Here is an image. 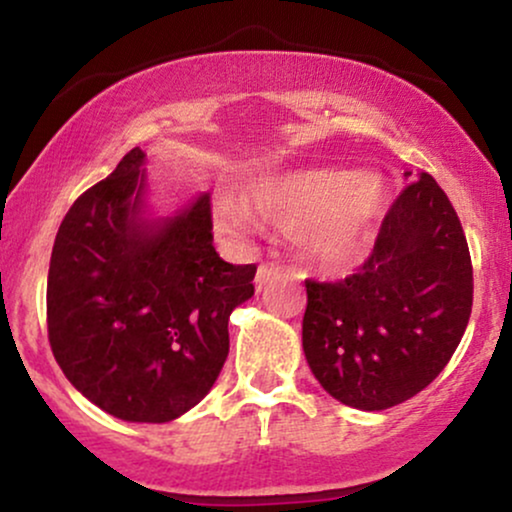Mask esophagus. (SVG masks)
<instances>
[{
	"mask_svg": "<svg viewBox=\"0 0 512 512\" xmlns=\"http://www.w3.org/2000/svg\"><path fill=\"white\" fill-rule=\"evenodd\" d=\"M276 276H279V267H276V264H262V267L257 269L255 286L257 289H264V286H267L272 279H276Z\"/></svg>",
	"mask_w": 512,
	"mask_h": 512,
	"instance_id": "obj_1",
	"label": "esophagus"
}]
</instances>
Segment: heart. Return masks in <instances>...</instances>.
I'll use <instances>...</instances> for the list:
<instances>
[{
    "label": "heart",
    "instance_id": "1",
    "mask_svg": "<svg viewBox=\"0 0 512 512\" xmlns=\"http://www.w3.org/2000/svg\"><path fill=\"white\" fill-rule=\"evenodd\" d=\"M387 192L370 173L293 170L260 182L250 204L264 221L286 233H303L308 255L327 269H346L366 255ZM228 223L240 221L233 202L221 204Z\"/></svg>",
    "mask_w": 512,
    "mask_h": 512
}]
</instances>
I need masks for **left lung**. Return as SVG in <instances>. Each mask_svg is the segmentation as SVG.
Returning <instances> with one entry per match:
<instances>
[{
	"instance_id": "8db88e82",
	"label": "left lung",
	"mask_w": 512,
	"mask_h": 512,
	"mask_svg": "<svg viewBox=\"0 0 512 512\" xmlns=\"http://www.w3.org/2000/svg\"><path fill=\"white\" fill-rule=\"evenodd\" d=\"M303 351L346 407L419 395L455 354L472 315V257L457 211L428 173L385 214L373 252L342 281H305Z\"/></svg>"
}]
</instances>
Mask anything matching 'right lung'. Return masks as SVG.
Wrapping results in <instances>:
<instances>
[{"label": "right lung", "instance_id": "obj_1", "mask_svg": "<svg viewBox=\"0 0 512 512\" xmlns=\"http://www.w3.org/2000/svg\"><path fill=\"white\" fill-rule=\"evenodd\" d=\"M144 151L72 204L48 274V337L76 390L122 421L166 424L202 402L228 358V317L257 264L223 262L211 199L139 216Z\"/></svg>", "mask_w": 512, "mask_h": 512}]
</instances>
